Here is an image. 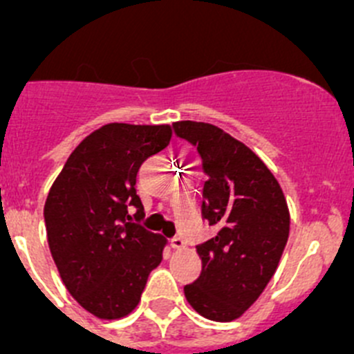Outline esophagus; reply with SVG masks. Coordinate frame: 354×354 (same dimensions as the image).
I'll use <instances>...</instances> for the list:
<instances>
[{"instance_id":"esophagus-1","label":"esophagus","mask_w":354,"mask_h":354,"mask_svg":"<svg viewBox=\"0 0 354 354\" xmlns=\"http://www.w3.org/2000/svg\"><path fill=\"white\" fill-rule=\"evenodd\" d=\"M171 246H173L174 250H185L187 248V241L180 236H174L173 240H171Z\"/></svg>"}]
</instances>
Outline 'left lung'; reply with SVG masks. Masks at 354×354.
I'll use <instances>...</instances> for the list:
<instances>
[{
  "instance_id": "obj_1",
  "label": "left lung",
  "mask_w": 354,
  "mask_h": 354,
  "mask_svg": "<svg viewBox=\"0 0 354 354\" xmlns=\"http://www.w3.org/2000/svg\"><path fill=\"white\" fill-rule=\"evenodd\" d=\"M178 137L197 145L209 178L202 216L217 234L197 246L202 272L185 296L195 312L231 322L259 299L276 274L289 238V209L279 181L243 142L202 121H176Z\"/></svg>"
}]
</instances>
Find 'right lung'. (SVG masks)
<instances>
[{"label": "right lung", "mask_w": 354, "mask_h": 354, "mask_svg": "<svg viewBox=\"0 0 354 354\" xmlns=\"http://www.w3.org/2000/svg\"><path fill=\"white\" fill-rule=\"evenodd\" d=\"M171 137L169 124H104L71 152L46 198L48 245L63 284L101 320L130 315L162 260L166 238L131 223L128 209L144 216L137 173Z\"/></svg>", "instance_id": "add662e5"}]
</instances>
